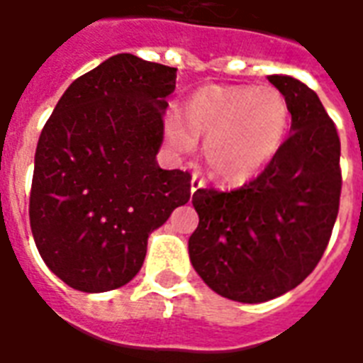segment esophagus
<instances>
[{"label":"esophagus","mask_w":363,"mask_h":363,"mask_svg":"<svg viewBox=\"0 0 363 363\" xmlns=\"http://www.w3.org/2000/svg\"><path fill=\"white\" fill-rule=\"evenodd\" d=\"M202 186H204V179H202L198 173L192 174V181H190V192L194 194V192H196L198 189H202Z\"/></svg>","instance_id":"1"}]
</instances>
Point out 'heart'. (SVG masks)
I'll return each instance as SVG.
<instances>
[{
  "mask_svg": "<svg viewBox=\"0 0 363 363\" xmlns=\"http://www.w3.org/2000/svg\"><path fill=\"white\" fill-rule=\"evenodd\" d=\"M289 104L274 87L206 85L165 122L174 150L190 151L204 138L213 179L228 186L251 181L280 151L289 130Z\"/></svg>",
  "mask_w": 363,
  "mask_h": 363,
  "instance_id": "obj_1",
  "label": "heart"
}]
</instances>
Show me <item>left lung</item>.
I'll return each instance as SVG.
<instances>
[{
    "label": "left lung",
    "instance_id": "8db88e82",
    "mask_svg": "<svg viewBox=\"0 0 363 363\" xmlns=\"http://www.w3.org/2000/svg\"><path fill=\"white\" fill-rule=\"evenodd\" d=\"M286 96L289 138L241 189H198L189 255L198 276L241 303H262L313 272L335 228L342 189L340 140L319 96L289 75H268Z\"/></svg>",
    "mask_w": 363,
    "mask_h": 363
}]
</instances>
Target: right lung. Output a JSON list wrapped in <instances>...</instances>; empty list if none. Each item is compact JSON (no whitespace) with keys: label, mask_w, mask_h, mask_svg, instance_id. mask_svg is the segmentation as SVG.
I'll return each instance as SVG.
<instances>
[{"label":"right lung","mask_w":363,"mask_h":363,"mask_svg":"<svg viewBox=\"0 0 363 363\" xmlns=\"http://www.w3.org/2000/svg\"><path fill=\"white\" fill-rule=\"evenodd\" d=\"M177 67L116 54L77 77L35 153L30 229L46 267L99 294L140 272L147 237L190 198V173L157 165Z\"/></svg>","instance_id":"add662e5"}]
</instances>
